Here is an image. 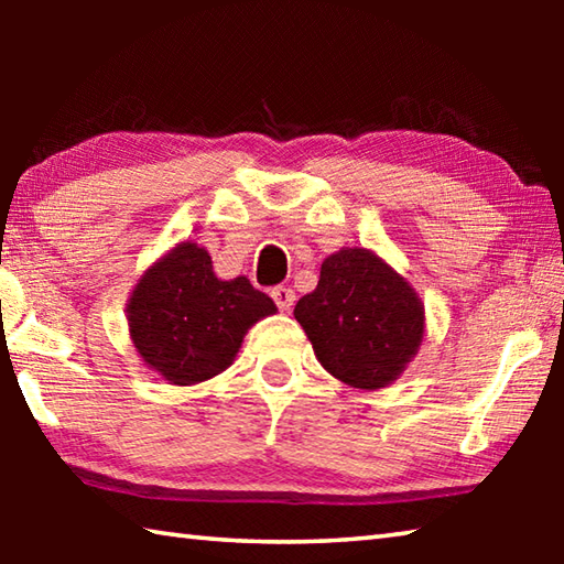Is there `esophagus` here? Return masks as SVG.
Wrapping results in <instances>:
<instances>
[{"label": "esophagus", "mask_w": 564, "mask_h": 564, "mask_svg": "<svg viewBox=\"0 0 564 564\" xmlns=\"http://www.w3.org/2000/svg\"><path fill=\"white\" fill-rule=\"evenodd\" d=\"M271 299L281 311H291V305L295 303V293L293 289H285V285H275V289H271Z\"/></svg>", "instance_id": "obj_1"}]
</instances>
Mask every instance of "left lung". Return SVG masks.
Returning a JSON list of instances; mask_svg holds the SVG:
<instances>
[{
	"label": "left lung",
	"mask_w": 564,
	"mask_h": 564,
	"mask_svg": "<svg viewBox=\"0 0 564 564\" xmlns=\"http://www.w3.org/2000/svg\"><path fill=\"white\" fill-rule=\"evenodd\" d=\"M293 316L321 366L360 390L393 383L425 333V311L413 285L368 248L328 256L316 291L295 303Z\"/></svg>",
	"instance_id": "8db88e82"
}]
</instances>
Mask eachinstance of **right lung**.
I'll return each instance as SVG.
<instances>
[{"mask_svg":"<svg viewBox=\"0 0 564 564\" xmlns=\"http://www.w3.org/2000/svg\"><path fill=\"white\" fill-rule=\"evenodd\" d=\"M275 303L246 275L216 279L212 256L184 241L141 275L127 303L133 348L171 386H194L231 366L253 323Z\"/></svg>","mask_w":564,"mask_h":564,"instance_id":"add662e5","label":"right lung"}]
</instances>
